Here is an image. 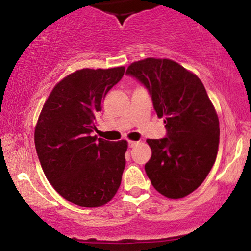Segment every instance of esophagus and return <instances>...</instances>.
Segmentation results:
<instances>
[{
    "instance_id": "obj_1",
    "label": "esophagus",
    "mask_w": 251,
    "mask_h": 251,
    "mask_svg": "<svg viewBox=\"0 0 251 251\" xmlns=\"http://www.w3.org/2000/svg\"><path fill=\"white\" fill-rule=\"evenodd\" d=\"M137 144H138V142H133V140H129V142H128V146H129V147H133V146H136Z\"/></svg>"
}]
</instances>
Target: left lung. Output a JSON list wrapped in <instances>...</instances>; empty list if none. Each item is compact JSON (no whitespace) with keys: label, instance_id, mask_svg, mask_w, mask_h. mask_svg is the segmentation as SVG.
<instances>
[{"label":"left lung","instance_id":"left-lung-1","mask_svg":"<svg viewBox=\"0 0 251 251\" xmlns=\"http://www.w3.org/2000/svg\"><path fill=\"white\" fill-rule=\"evenodd\" d=\"M126 74L147 89L157 116L166 119V137L147 139L152 150L147 176L164 197H186L205 179L218 152V116L204 85L170 59L146 58Z\"/></svg>","mask_w":251,"mask_h":251}]
</instances>
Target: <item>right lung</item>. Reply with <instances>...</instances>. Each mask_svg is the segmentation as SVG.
Instances as JSON below:
<instances>
[{"label":"right lung","mask_w":251,"mask_h":251,"mask_svg":"<svg viewBox=\"0 0 251 251\" xmlns=\"http://www.w3.org/2000/svg\"><path fill=\"white\" fill-rule=\"evenodd\" d=\"M125 67L83 68L63 78L44 104L35 128V147L43 173L61 197L80 207L112 200L126 167V140L90 136L105 96Z\"/></svg>","instance_id":"right-lung-1"}]
</instances>
